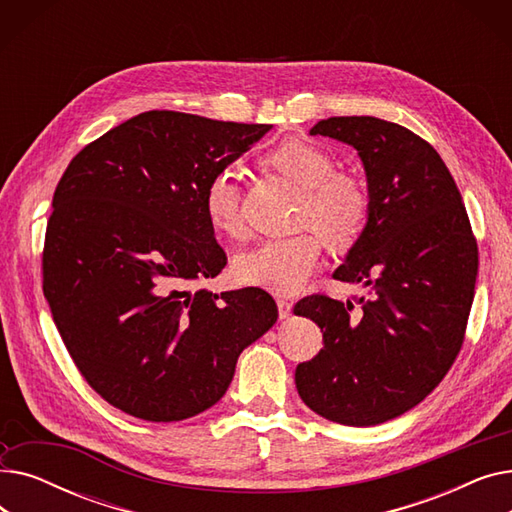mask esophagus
Wrapping results in <instances>:
<instances>
[{"mask_svg":"<svg viewBox=\"0 0 512 512\" xmlns=\"http://www.w3.org/2000/svg\"><path fill=\"white\" fill-rule=\"evenodd\" d=\"M292 313V303L286 299H278V315L280 319H288Z\"/></svg>","mask_w":512,"mask_h":512,"instance_id":"obj_1","label":"esophagus"}]
</instances>
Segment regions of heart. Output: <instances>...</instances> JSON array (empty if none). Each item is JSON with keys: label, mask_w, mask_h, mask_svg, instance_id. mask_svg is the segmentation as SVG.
<instances>
[{"label": "heart", "mask_w": 512, "mask_h": 512, "mask_svg": "<svg viewBox=\"0 0 512 512\" xmlns=\"http://www.w3.org/2000/svg\"><path fill=\"white\" fill-rule=\"evenodd\" d=\"M276 172L305 191L303 222L334 245H346L367 220L369 199L359 180L336 174L334 157L321 147L290 139L265 157ZM203 209L215 232L238 236L242 232L240 188L232 170L215 172L203 191ZM321 242L313 234L270 238L236 259V276L274 294L299 292L319 270Z\"/></svg>", "instance_id": "heart-1"}]
</instances>
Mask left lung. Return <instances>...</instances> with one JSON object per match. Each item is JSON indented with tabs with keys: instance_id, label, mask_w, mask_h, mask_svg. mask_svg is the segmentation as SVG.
I'll return each mask as SVG.
<instances>
[{
	"instance_id": "obj_1",
	"label": "left lung",
	"mask_w": 512,
	"mask_h": 512,
	"mask_svg": "<svg viewBox=\"0 0 512 512\" xmlns=\"http://www.w3.org/2000/svg\"><path fill=\"white\" fill-rule=\"evenodd\" d=\"M357 149L367 222L334 278L361 284L359 311L313 294L294 305L324 332V348L294 373L299 396L330 421L369 427L407 413L461 351L475 294L477 242L446 164L409 128L373 116L319 120Z\"/></svg>"
}]
</instances>
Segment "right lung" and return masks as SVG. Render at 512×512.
I'll return each mask as SVG.
<instances>
[{
  "instance_id": "1",
  "label": "right lung",
  "mask_w": 512,
  "mask_h": 512,
  "mask_svg": "<svg viewBox=\"0 0 512 512\" xmlns=\"http://www.w3.org/2000/svg\"><path fill=\"white\" fill-rule=\"evenodd\" d=\"M270 128L153 110L66 168L43 294L78 371L116 409L157 423L203 413L226 394L240 353L276 324L261 288L191 290L226 265L205 184Z\"/></svg>"
}]
</instances>
